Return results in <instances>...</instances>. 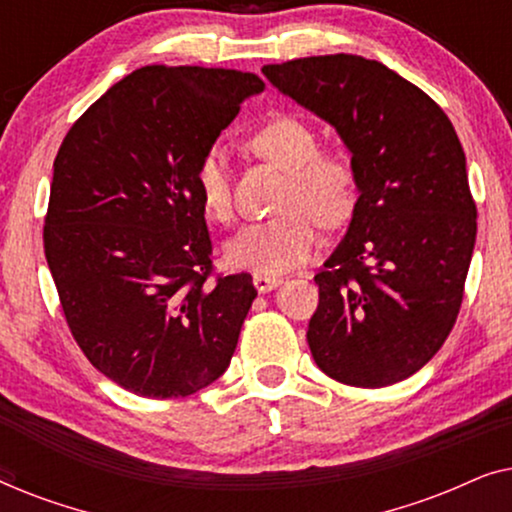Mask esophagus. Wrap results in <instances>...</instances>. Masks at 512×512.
I'll list each match as a JSON object with an SVG mask.
<instances>
[{"mask_svg":"<svg viewBox=\"0 0 512 512\" xmlns=\"http://www.w3.org/2000/svg\"><path fill=\"white\" fill-rule=\"evenodd\" d=\"M284 279L282 277H275V275H261V272H254V286L258 293H268L272 289H277L279 284H282Z\"/></svg>","mask_w":512,"mask_h":512,"instance_id":"1","label":"esophagus"}]
</instances>
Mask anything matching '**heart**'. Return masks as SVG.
<instances>
[{
	"mask_svg": "<svg viewBox=\"0 0 512 512\" xmlns=\"http://www.w3.org/2000/svg\"><path fill=\"white\" fill-rule=\"evenodd\" d=\"M249 149L286 170L277 219L251 223L226 244L228 268L282 275L317 254L319 226L338 228L354 214L359 179L352 160L319 149V137L303 118L282 114L249 137ZM202 212L212 221H233V181L221 146L202 151L193 170Z\"/></svg>",
	"mask_w": 512,
	"mask_h": 512,
	"instance_id": "b5f03b06",
	"label": "heart"
}]
</instances>
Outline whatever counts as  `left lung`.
<instances>
[{
  "mask_svg": "<svg viewBox=\"0 0 512 512\" xmlns=\"http://www.w3.org/2000/svg\"><path fill=\"white\" fill-rule=\"evenodd\" d=\"M263 74L338 130L359 179L345 240L314 275V361L349 387L401 382L443 347L464 300L478 209L457 132L424 90L361 55Z\"/></svg>",
  "mask_w": 512,
  "mask_h": 512,
  "instance_id": "left-lung-1",
  "label": "left lung"
}]
</instances>
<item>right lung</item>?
Masks as SVG:
<instances>
[{"label":"right lung","mask_w":512,"mask_h":512,"mask_svg":"<svg viewBox=\"0 0 512 512\" xmlns=\"http://www.w3.org/2000/svg\"><path fill=\"white\" fill-rule=\"evenodd\" d=\"M263 88L237 69L149 65L62 139L46 261L76 345L132 394L191 396L233 359L256 289L249 272L214 275L193 170Z\"/></svg>","instance_id":"obj_1"}]
</instances>
